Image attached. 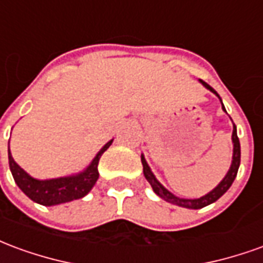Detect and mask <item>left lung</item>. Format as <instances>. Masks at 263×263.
I'll list each match as a JSON object with an SVG mask.
<instances>
[{"label": "left lung", "instance_id": "obj_1", "mask_svg": "<svg viewBox=\"0 0 263 263\" xmlns=\"http://www.w3.org/2000/svg\"><path fill=\"white\" fill-rule=\"evenodd\" d=\"M204 87H207L210 91H213L214 94H217L213 87H210L205 81L201 80ZM218 96V94H217ZM220 98V96H218ZM222 108H224V105H222ZM232 142H234V155H232V163H231V167H230V171L227 173V176L221 180V183L214 189V190H211L209 194H205L203 197L200 198H193V200H190V198H180V197H176L175 194H172L171 192H167L162 184H160L158 180H156V177L154 176V173L151 172L149 169L148 163H146V160L145 158H141L142 160V166H143V175L146 177V180L151 183V186L154 189V192L159 197H162L163 200L166 201H169L172 204H176V205H180V207H186V209H194V210H198V209H203L205 205H209V204L214 203L217 201L218 198L222 196V194L226 193L228 189L231 187L232 182H234V179L237 177V173H238V167H239V162H241V146H239V139H238V135H237V126L234 125V129H232Z\"/></svg>", "mask_w": 263, "mask_h": 263}]
</instances>
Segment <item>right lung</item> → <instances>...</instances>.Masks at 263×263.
Masks as SVG:
<instances>
[{
    "label": "right lung",
    "instance_id": "1",
    "mask_svg": "<svg viewBox=\"0 0 263 263\" xmlns=\"http://www.w3.org/2000/svg\"><path fill=\"white\" fill-rule=\"evenodd\" d=\"M111 143H112V139L104 145L103 149L98 152L97 156L92 159L86 171L76 175V176L59 177V179H50V180L33 179L15 162L8 146L9 169L12 172V176H14V180L18 184V187L35 203L43 204V205H56L60 203H67L71 200L84 197L91 190L98 179L100 158L109 148Z\"/></svg>",
    "mask_w": 263,
    "mask_h": 263
}]
</instances>
